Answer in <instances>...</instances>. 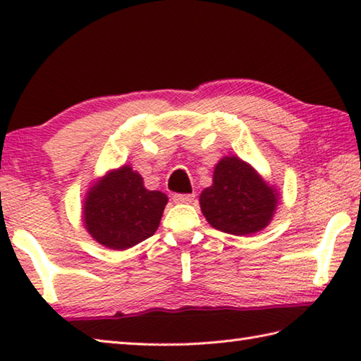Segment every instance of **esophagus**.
Masks as SVG:
<instances>
[{"mask_svg":"<svg viewBox=\"0 0 361 361\" xmlns=\"http://www.w3.org/2000/svg\"><path fill=\"white\" fill-rule=\"evenodd\" d=\"M195 194H175L173 195V202L175 204H191L194 202Z\"/></svg>","mask_w":361,"mask_h":361,"instance_id":"1","label":"esophagus"}]
</instances>
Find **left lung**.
<instances>
[{"mask_svg": "<svg viewBox=\"0 0 361 361\" xmlns=\"http://www.w3.org/2000/svg\"><path fill=\"white\" fill-rule=\"evenodd\" d=\"M279 200L276 186L269 185L248 162L224 156L199 204L212 228L232 235H253L272 221Z\"/></svg>", "mask_w": 361, "mask_h": 361, "instance_id": "left-lung-1", "label": "left lung"}]
</instances>
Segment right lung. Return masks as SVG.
<instances>
[{
  "label": "right lung",
  "instance_id": "right-lung-1",
  "mask_svg": "<svg viewBox=\"0 0 361 361\" xmlns=\"http://www.w3.org/2000/svg\"><path fill=\"white\" fill-rule=\"evenodd\" d=\"M167 202L166 194L146 189L142 175L124 164L85 192L82 224L95 242L121 252L154 234Z\"/></svg>",
  "mask_w": 361,
  "mask_h": 361
}]
</instances>
